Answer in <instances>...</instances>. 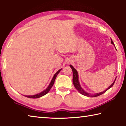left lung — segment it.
I'll return each mask as SVG.
<instances>
[{
    "mask_svg": "<svg viewBox=\"0 0 126 126\" xmlns=\"http://www.w3.org/2000/svg\"><path fill=\"white\" fill-rule=\"evenodd\" d=\"M111 43L113 44V45H114L113 42V41H112V40L111 39ZM114 46H115V45H114ZM70 67L71 68L72 71V72H73V77H72L73 79H72V81H73V83H74V85L76 89L79 91V93H80L81 94H83V95H84L85 96L90 97H97V96L101 95V94H104L105 92H106L108 90L110 89V88L113 86V85L114 83V82H115V81H116V78L115 79V80H114V81H113V82L112 83V84L110 85V86L108 87L106 90H105L104 91L101 92H99V93H97V94H91L90 93H88V92H86L85 91H84V90L82 89V88L81 87V85L80 84V82H79V75H78V71H77V70L75 69V68L73 66H72L71 65H70Z\"/></svg>",
    "mask_w": 126,
    "mask_h": 126,
    "instance_id": "8db88e82",
    "label": "left lung"
}]
</instances>
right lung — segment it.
Masks as SVG:
<instances>
[{
    "label": "right lung",
    "mask_w": 126,
    "mask_h": 126,
    "mask_svg": "<svg viewBox=\"0 0 126 126\" xmlns=\"http://www.w3.org/2000/svg\"><path fill=\"white\" fill-rule=\"evenodd\" d=\"M62 70V69L59 70L58 71H57L56 73L54 74V76H53V78L52 79L51 81V82L50 83L49 85L46 88L45 90H44V91H43L41 92H40V93L36 94H34V95H29V96H27V95H24V96L26 97H28V98H39V97H41L43 96L44 95H45L46 94H47L49 91L50 90V89H51V87H52L53 85H54V82H55V79H56V78L57 75L59 74V73L60 72V71H61Z\"/></svg>",
    "instance_id": "1"
}]
</instances>
